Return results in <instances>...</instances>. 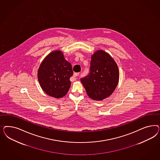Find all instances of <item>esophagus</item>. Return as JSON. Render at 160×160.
<instances>
[{
  "label": "esophagus",
  "instance_id": "34e87169",
  "mask_svg": "<svg viewBox=\"0 0 160 160\" xmlns=\"http://www.w3.org/2000/svg\"><path fill=\"white\" fill-rule=\"evenodd\" d=\"M79 75H80V73H74V74H73V76L74 77V79L76 80V78H77V77H78V76Z\"/></svg>",
  "mask_w": 160,
  "mask_h": 160
}]
</instances>
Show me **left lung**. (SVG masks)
<instances>
[{
  "label": "left lung",
  "instance_id": "obj_1",
  "mask_svg": "<svg viewBox=\"0 0 160 160\" xmlns=\"http://www.w3.org/2000/svg\"><path fill=\"white\" fill-rule=\"evenodd\" d=\"M118 79V68L113 58L104 51L98 50L92 57L89 73L80 80L89 97L100 101L112 94Z\"/></svg>",
  "mask_w": 160,
  "mask_h": 160
}]
</instances>
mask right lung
<instances>
[{
    "label": "right lung",
    "instance_id": "obj_1",
    "mask_svg": "<svg viewBox=\"0 0 160 160\" xmlns=\"http://www.w3.org/2000/svg\"><path fill=\"white\" fill-rule=\"evenodd\" d=\"M73 74L72 64L64 59L60 51L49 54L41 63L38 73L44 92L55 98L63 97L67 94Z\"/></svg>",
    "mask_w": 160,
    "mask_h": 160
}]
</instances>
